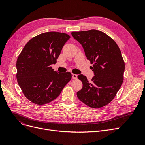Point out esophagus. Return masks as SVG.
<instances>
[{
	"instance_id": "1",
	"label": "esophagus",
	"mask_w": 145,
	"mask_h": 145,
	"mask_svg": "<svg viewBox=\"0 0 145 145\" xmlns=\"http://www.w3.org/2000/svg\"><path fill=\"white\" fill-rule=\"evenodd\" d=\"M72 78L73 79H76L77 78V74H72Z\"/></svg>"
}]
</instances>
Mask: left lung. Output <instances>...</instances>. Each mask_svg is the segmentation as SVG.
Masks as SVG:
<instances>
[{
  "label": "left lung",
  "mask_w": 145,
  "mask_h": 145,
  "mask_svg": "<svg viewBox=\"0 0 145 145\" xmlns=\"http://www.w3.org/2000/svg\"><path fill=\"white\" fill-rule=\"evenodd\" d=\"M82 45L94 76L91 81L86 76H77L83 83L77 96L93 108L103 107L115 97L123 80L125 63L117 43L107 34L96 29L72 32Z\"/></svg>",
  "instance_id": "left-lung-1"
}]
</instances>
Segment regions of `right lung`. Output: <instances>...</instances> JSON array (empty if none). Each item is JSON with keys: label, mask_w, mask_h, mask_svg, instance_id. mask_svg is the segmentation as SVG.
Listing matches in <instances>:
<instances>
[{"label": "right lung", "mask_w": 145, "mask_h": 145, "mask_svg": "<svg viewBox=\"0 0 145 145\" xmlns=\"http://www.w3.org/2000/svg\"><path fill=\"white\" fill-rule=\"evenodd\" d=\"M70 36L59 32H46L32 38L17 60V80L24 94L37 105L56 99L71 78L70 72L54 71L62 48Z\"/></svg>", "instance_id": "obj_1"}]
</instances>
